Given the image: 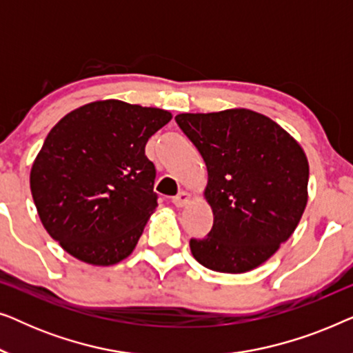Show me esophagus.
Instances as JSON below:
<instances>
[{
	"label": "esophagus",
	"instance_id": "obj_1",
	"mask_svg": "<svg viewBox=\"0 0 353 353\" xmlns=\"http://www.w3.org/2000/svg\"><path fill=\"white\" fill-rule=\"evenodd\" d=\"M190 199H191V196L188 194L186 191H180L176 196L172 197V202H173V204H175L176 207H183V205H186L188 202H190Z\"/></svg>",
	"mask_w": 353,
	"mask_h": 353
}]
</instances>
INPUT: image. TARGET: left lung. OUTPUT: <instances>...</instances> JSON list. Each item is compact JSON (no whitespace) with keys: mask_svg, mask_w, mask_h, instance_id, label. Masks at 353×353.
I'll return each mask as SVG.
<instances>
[{"mask_svg":"<svg viewBox=\"0 0 353 353\" xmlns=\"http://www.w3.org/2000/svg\"><path fill=\"white\" fill-rule=\"evenodd\" d=\"M178 127L204 159L214 225L190 241L194 259L221 273H244L291 238L307 205L308 162L276 122L249 109L180 114Z\"/></svg>","mask_w":353,"mask_h":353,"instance_id":"left-lung-1","label":"left lung"}]
</instances>
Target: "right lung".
Here are the masks:
<instances>
[{
	"label": "right lung",
	"instance_id": "obj_1",
	"mask_svg": "<svg viewBox=\"0 0 353 353\" xmlns=\"http://www.w3.org/2000/svg\"><path fill=\"white\" fill-rule=\"evenodd\" d=\"M172 120L157 108L96 101L57 122L32 165L30 190L45 230L81 262L128 257L157 207L148 139Z\"/></svg>",
	"mask_w": 353,
	"mask_h": 353
}]
</instances>
